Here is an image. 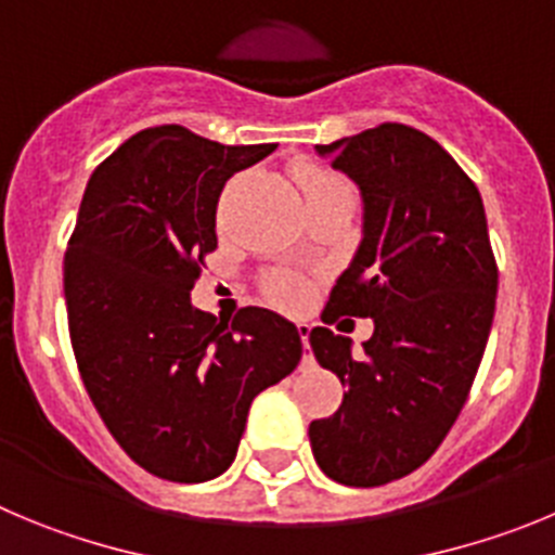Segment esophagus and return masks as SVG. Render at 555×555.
Wrapping results in <instances>:
<instances>
[{"label":"esophagus","instance_id":"1","mask_svg":"<svg viewBox=\"0 0 555 555\" xmlns=\"http://www.w3.org/2000/svg\"><path fill=\"white\" fill-rule=\"evenodd\" d=\"M296 328H298V337H301L304 351H309V332H312V326H309V323H296ZM304 359H309V357H304Z\"/></svg>","mask_w":555,"mask_h":555}]
</instances>
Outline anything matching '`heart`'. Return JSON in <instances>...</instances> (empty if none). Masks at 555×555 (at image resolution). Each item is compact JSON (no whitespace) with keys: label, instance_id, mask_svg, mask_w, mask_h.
I'll use <instances>...</instances> for the list:
<instances>
[{"label":"heart","instance_id":"1","mask_svg":"<svg viewBox=\"0 0 555 555\" xmlns=\"http://www.w3.org/2000/svg\"><path fill=\"white\" fill-rule=\"evenodd\" d=\"M301 188L307 198L326 196V193H351V188H348L337 173H328V171L307 173V177L301 179ZM266 289H268V296L284 309L304 307V301H307L309 296L307 279L298 276L296 271H273L271 276L266 279Z\"/></svg>","mask_w":555,"mask_h":555}]
</instances>
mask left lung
<instances>
[{
    "instance_id": "obj_1",
    "label": "left lung",
    "mask_w": 555,
    "mask_h": 555,
    "mask_svg": "<svg viewBox=\"0 0 555 555\" xmlns=\"http://www.w3.org/2000/svg\"><path fill=\"white\" fill-rule=\"evenodd\" d=\"M357 179L364 237L309 346L348 392L309 423L314 462L346 487H382L431 459L470 396L498 296V262L476 182L421 129L378 124L318 146ZM373 317L365 353L328 325Z\"/></svg>"
}]
</instances>
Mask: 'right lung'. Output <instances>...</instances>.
I'll return each mask as SVG.
<instances>
[{
    "label": "right lung",
    "mask_w": 555,
    "mask_h": 555,
    "mask_svg": "<svg viewBox=\"0 0 555 555\" xmlns=\"http://www.w3.org/2000/svg\"><path fill=\"white\" fill-rule=\"evenodd\" d=\"M276 143L223 146L168 124L132 134L88 179L68 237V337L99 417L157 478L221 476L248 406L301 362V337L262 307L232 323L191 304L218 248L216 209L234 171Z\"/></svg>",
    "instance_id": "obj_1"
}]
</instances>
